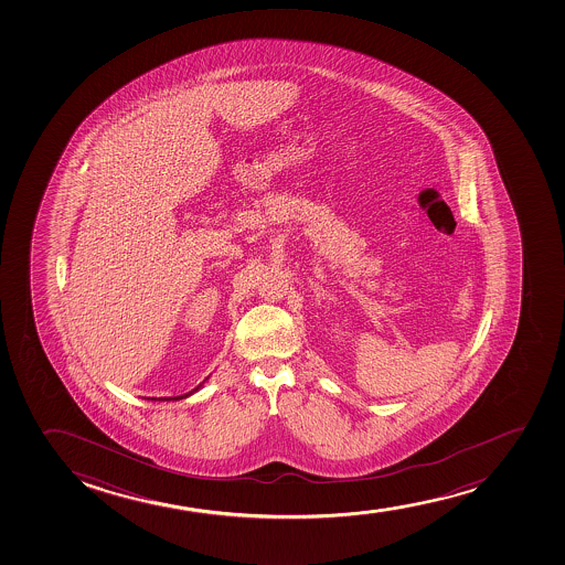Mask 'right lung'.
<instances>
[{
	"label": "right lung",
	"instance_id": "1",
	"mask_svg": "<svg viewBox=\"0 0 565 565\" xmlns=\"http://www.w3.org/2000/svg\"><path fill=\"white\" fill-rule=\"evenodd\" d=\"M205 381H207V379H205ZM205 381H203V383H205ZM202 383V384H203ZM202 384H200V386H195L194 390H192V392H189V394H184V396H177V397H158V399H156V397H149V399H154V402H171V399H173V402H177V399H182V397H189V396H192V394H194V392H198V390L202 388Z\"/></svg>",
	"mask_w": 565,
	"mask_h": 565
}]
</instances>
